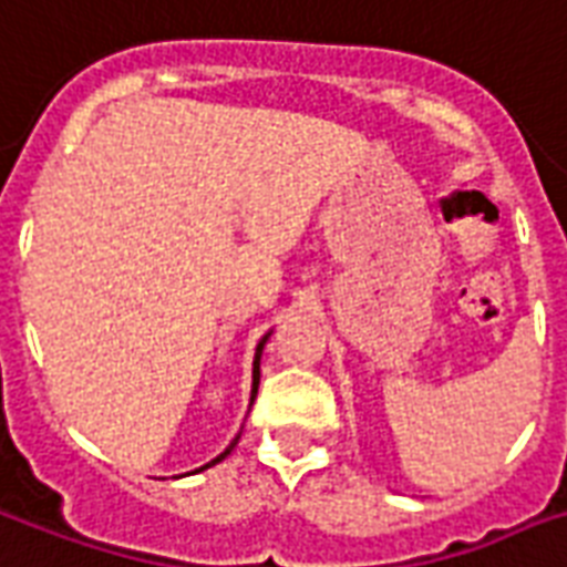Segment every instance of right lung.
Returning a JSON list of instances; mask_svg holds the SVG:
<instances>
[{
    "mask_svg": "<svg viewBox=\"0 0 567 567\" xmlns=\"http://www.w3.org/2000/svg\"><path fill=\"white\" fill-rule=\"evenodd\" d=\"M270 332H274V330H270ZM270 332H265V336H261V341H258V348H255V360H252V399H249V408H252V401H255V392H258V380H261V351H265V344H267V339H270ZM237 440H240V434H237V437L231 440V443H228V446H226V452H223V455H216L214 461H210V464L198 466L196 473H202V470H207V466L219 464V461H226V457L231 455V449L237 446Z\"/></svg>",
    "mask_w": 567,
    "mask_h": 567,
    "instance_id": "add662e5",
    "label": "right lung"
}]
</instances>
